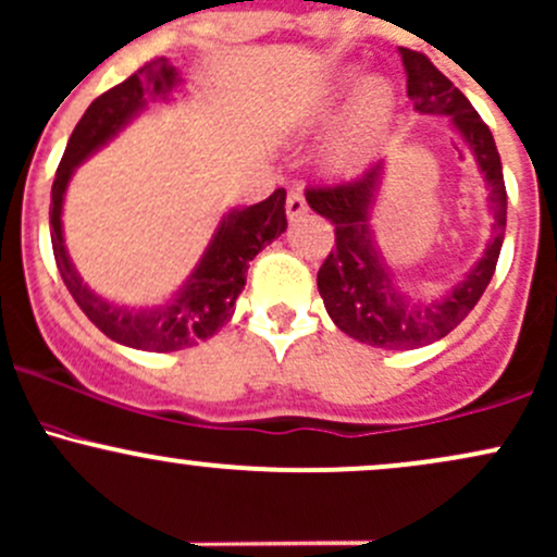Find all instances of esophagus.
Returning <instances> with one entry per match:
<instances>
[{
	"label": "esophagus",
	"mask_w": 557,
	"mask_h": 557,
	"mask_svg": "<svg viewBox=\"0 0 557 557\" xmlns=\"http://www.w3.org/2000/svg\"><path fill=\"white\" fill-rule=\"evenodd\" d=\"M285 211H288V219H290V222H296V219H301L304 213L309 211L307 198H304L301 189H290V193H288V200H285Z\"/></svg>",
	"instance_id": "1"
}]
</instances>
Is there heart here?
I'll use <instances>...</instances> for the list:
<instances>
[{"mask_svg": "<svg viewBox=\"0 0 557 557\" xmlns=\"http://www.w3.org/2000/svg\"><path fill=\"white\" fill-rule=\"evenodd\" d=\"M348 97H351V106H348L346 121L341 132L335 134L327 152V161L333 169L351 166L354 158L386 129L396 108V91L386 78L359 82V76L348 73L322 97V102L317 106V119H330Z\"/></svg>", "mask_w": 557, "mask_h": 557, "instance_id": "1", "label": "heart"}]
</instances>
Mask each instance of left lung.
I'll list each match as a JSON object with an SVG mask.
<instances>
[{
    "label": "left lung",
    "instance_id": "left-lung-1",
    "mask_svg": "<svg viewBox=\"0 0 557 557\" xmlns=\"http://www.w3.org/2000/svg\"><path fill=\"white\" fill-rule=\"evenodd\" d=\"M399 52L407 71V95L414 110L428 115H449L451 126L475 156L488 187L494 224L481 261L455 288L433 301H414L394 285L370 230V209L381 185L383 163L370 166L359 180L307 189V203L335 227V250H330L317 272V288L330 320L348 338L391 351L433 344L466 320L497 269L507 219L503 163L488 126L468 97L423 52L407 47Z\"/></svg>",
    "mask_w": 557,
    "mask_h": 557
}]
</instances>
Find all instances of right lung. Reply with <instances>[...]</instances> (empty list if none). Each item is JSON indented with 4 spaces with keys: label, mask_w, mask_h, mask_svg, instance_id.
Here are the masks:
<instances>
[{
    "label": "right lung",
    "mask_w": 557,
    "mask_h": 557,
    "mask_svg": "<svg viewBox=\"0 0 557 557\" xmlns=\"http://www.w3.org/2000/svg\"><path fill=\"white\" fill-rule=\"evenodd\" d=\"M180 82L182 78L174 65L166 58H156L137 73H132L119 87L97 97L71 134L69 148H65L63 161L54 174L50 206L54 261H58L60 277L71 290L73 301L110 341L158 354L180 351V348L209 341L213 333L227 325L232 311H235L232 307H235L240 290L246 288L248 261H253L261 248H267L288 227L283 187L274 189L261 203L230 211L219 224L200 264L189 274L182 290L163 307L126 309L106 301L84 285L69 259L63 222H60L65 187H69L73 169L97 148H102L110 137H115V132L124 129L134 115L143 113L150 100H166Z\"/></svg>",
    "instance_id": "1"
}]
</instances>
